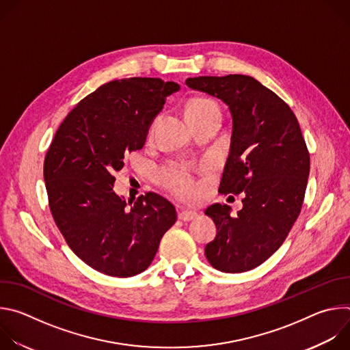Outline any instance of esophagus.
Returning <instances> with one entry per match:
<instances>
[{
	"instance_id": "34e87169",
	"label": "esophagus",
	"mask_w": 350,
	"mask_h": 350,
	"mask_svg": "<svg viewBox=\"0 0 350 350\" xmlns=\"http://www.w3.org/2000/svg\"><path fill=\"white\" fill-rule=\"evenodd\" d=\"M196 216H198V213L193 212V211L183 209V211L178 212V219H180L181 221H191V220H193Z\"/></svg>"
}]
</instances>
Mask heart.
<instances>
[{
	"mask_svg": "<svg viewBox=\"0 0 350 350\" xmlns=\"http://www.w3.org/2000/svg\"><path fill=\"white\" fill-rule=\"evenodd\" d=\"M217 108H219V105L213 101V99H211L208 96H196V98H192L191 101L187 104L185 115L189 120L192 118H196L199 115L206 113V112H209L212 109H217ZM157 180L163 188L169 189L170 192H173L178 196L188 198L192 195V192L195 189L189 170L181 165L172 163V165L163 166L162 169L158 170Z\"/></svg>",
	"mask_w": 350,
	"mask_h": 350,
	"instance_id": "heart-1",
	"label": "heart"
}]
</instances>
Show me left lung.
Returning a JSON list of instances; mask_svg holds the SVG:
<instances>
[{
	"label": "left lung",
	"instance_id": "8db88e82",
	"mask_svg": "<svg viewBox=\"0 0 350 350\" xmlns=\"http://www.w3.org/2000/svg\"><path fill=\"white\" fill-rule=\"evenodd\" d=\"M185 84L213 95L232 116L230 154L219 192L242 193V209L205 211L217 234L205 247L208 262L223 273H243L267 260L301 213L310 157L291 108L251 76L189 77Z\"/></svg>",
	"mask_w": 350,
	"mask_h": 350
}]
</instances>
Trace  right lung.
<instances>
[{
  "instance_id": "add662e5",
  "label": "right lung",
  "mask_w": 350,
  "mask_h": 350,
  "mask_svg": "<svg viewBox=\"0 0 350 350\" xmlns=\"http://www.w3.org/2000/svg\"><path fill=\"white\" fill-rule=\"evenodd\" d=\"M174 81L130 77L103 84L69 112L44 161L53 217L72 251L90 267L133 277L152 263L174 206L148 192L129 204L113 191L124 155L145 144Z\"/></svg>"
}]
</instances>
